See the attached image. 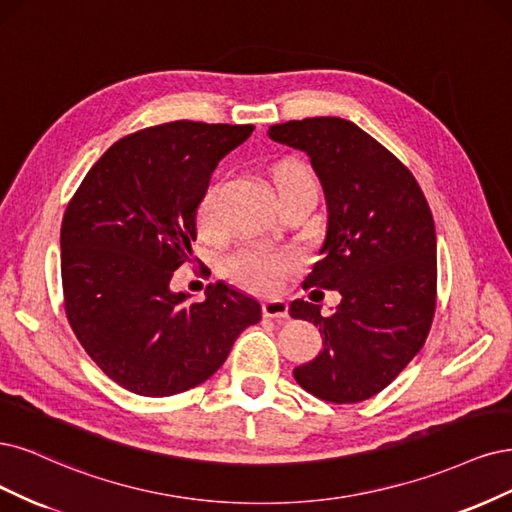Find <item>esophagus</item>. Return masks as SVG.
I'll return each mask as SVG.
<instances>
[{"label": "esophagus", "instance_id": "esophagus-1", "mask_svg": "<svg viewBox=\"0 0 512 512\" xmlns=\"http://www.w3.org/2000/svg\"><path fill=\"white\" fill-rule=\"evenodd\" d=\"M261 312L266 319H287L289 306L285 300H270V302H263Z\"/></svg>", "mask_w": 512, "mask_h": 512}]
</instances>
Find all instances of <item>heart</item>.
Wrapping results in <instances>:
<instances>
[{
	"label": "heart",
	"instance_id": "1",
	"mask_svg": "<svg viewBox=\"0 0 512 512\" xmlns=\"http://www.w3.org/2000/svg\"><path fill=\"white\" fill-rule=\"evenodd\" d=\"M272 180L278 191L302 183H315L310 168L300 159H285L276 163L272 168ZM219 189V180H212V183L202 191L200 202H197L195 223L197 229H200V234L204 236L217 234V229L221 225ZM293 266L295 259L291 253L259 244L238 246L236 251L227 253L221 259L223 276L232 280L234 285L255 293H270L278 289V285L283 283L285 276L293 270Z\"/></svg>",
	"mask_w": 512,
	"mask_h": 512
}]
</instances>
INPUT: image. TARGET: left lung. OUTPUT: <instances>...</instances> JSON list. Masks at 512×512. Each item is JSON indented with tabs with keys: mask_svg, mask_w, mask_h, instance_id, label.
I'll use <instances>...</instances> for the list:
<instances>
[{
	"mask_svg": "<svg viewBox=\"0 0 512 512\" xmlns=\"http://www.w3.org/2000/svg\"><path fill=\"white\" fill-rule=\"evenodd\" d=\"M268 134L304 151L325 191L323 259L304 289L342 295L327 317L317 304L291 302L289 315L315 323L323 338V351L293 376L325 402H364L410 364L430 334L438 280L430 206L404 163L351 121H289Z\"/></svg>",
	"mask_w": 512,
	"mask_h": 512,
	"instance_id": "1",
	"label": "left lung"
}]
</instances>
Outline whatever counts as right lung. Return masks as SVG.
Returning a JSON list of instances; mask_svg holds the SVG:
<instances>
[{"instance_id":"right-lung-1","label":"right lung","mask_w":512,"mask_h":512,"mask_svg":"<svg viewBox=\"0 0 512 512\" xmlns=\"http://www.w3.org/2000/svg\"><path fill=\"white\" fill-rule=\"evenodd\" d=\"M253 125L174 121L134 131L93 163L61 223L65 315L123 389L168 398L217 372L261 306L223 283L187 304L170 280L193 263L195 210L217 163Z\"/></svg>"}]
</instances>
